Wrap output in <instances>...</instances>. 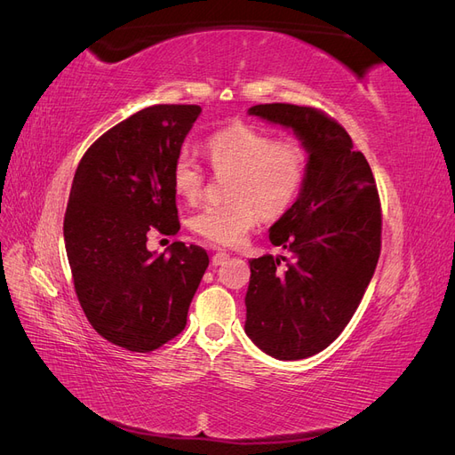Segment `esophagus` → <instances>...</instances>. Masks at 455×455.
Wrapping results in <instances>:
<instances>
[{
	"label": "esophagus",
	"instance_id": "34e87169",
	"mask_svg": "<svg viewBox=\"0 0 455 455\" xmlns=\"http://www.w3.org/2000/svg\"><path fill=\"white\" fill-rule=\"evenodd\" d=\"M228 259H229L228 252H216L212 256V266H224V264H228Z\"/></svg>",
	"mask_w": 455,
	"mask_h": 455
}]
</instances>
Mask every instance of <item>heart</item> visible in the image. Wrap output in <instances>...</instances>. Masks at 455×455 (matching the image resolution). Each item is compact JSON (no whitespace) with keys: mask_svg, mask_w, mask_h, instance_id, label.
Listing matches in <instances>:
<instances>
[{"mask_svg":"<svg viewBox=\"0 0 455 455\" xmlns=\"http://www.w3.org/2000/svg\"><path fill=\"white\" fill-rule=\"evenodd\" d=\"M204 154L216 174H231L228 203L209 204L189 220L199 237L218 246L241 243L258 218L275 220L291 211L304 189L309 151L294 140L246 123L209 136ZM204 171L186 156L174 161L172 188L182 201L196 204L204 189Z\"/></svg>","mask_w":455,"mask_h":455,"instance_id":"heart-1","label":"heart"}]
</instances>
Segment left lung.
Masks as SVG:
<instances>
[{
  "instance_id": "8db88e82",
  "label": "left lung",
  "mask_w": 455,
  "mask_h": 455,
  "mask_svg": "<svg viewBox=\"0 0 455 455\" xmlns=\"http://www.w3.org/2000/svg\"><path fill=\"white\" fill-rule=\"evenodd\" d=\"M292 129L309 151L298 201L269 229L291 256L251 259L244 332L281 361L326 349L347 326L376 271L381 204L374 174L347 131L309 106L258 104L249 109Z\"/></svg>"
}]
</instances>
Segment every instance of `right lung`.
I'll use <instances>...</instances> for the list:
<instances>
[{
  "label": "right lung",
  "mask_w": 455,
  "mask_h": 455,
  "mask_svg": "<svg viewBox=\"0 0 455 455\" xmlns=\"http://www.w3.org/2000/svg\"><path fill=\"white\" fill-rule=\"evenodd\" d=\"M201 108L156 104L106 131L81 157L64 216L76 294L91 326L134 353L184 330L209 254L174 241L146 249L148 233L180 229L172 167Z\"/></svg>",
  "instance_id": "right-lung-1"
}]
</instances>
